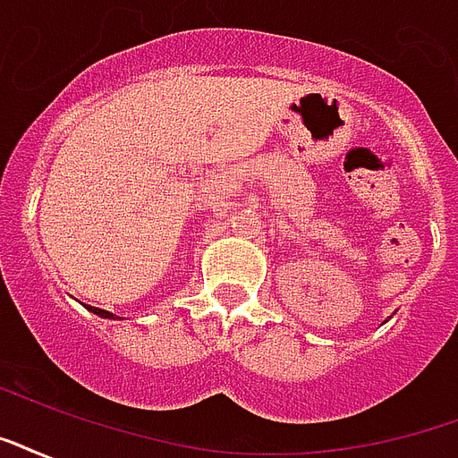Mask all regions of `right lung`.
Listing matches in <instances>:
<instances>
[{"instance_id": "right-lung-1", "label": "right lung", "mask_w": 458, "mask_h": 458, "mask_svg": "<svg viewBox=\"0 0 458 458\" xmlns=\"http://www.w3.org/2000/svg\"><path fill=\"white\" fill-rule=\"evenodd\" d=\"M90 312H96V314H100V317H114V314H110V312H105V310H98V307H93V310H90Z\"/></svg>"}]
</instances>
